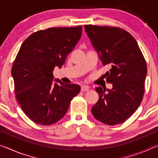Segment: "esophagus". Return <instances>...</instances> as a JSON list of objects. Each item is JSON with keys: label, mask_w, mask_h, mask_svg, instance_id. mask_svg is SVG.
Listing matches in <instances>:
<instances>
[{"label": "esophagus", "mask_w": 158, "mask_h": 158, "mask_svg": "<svg viewBox=\"0 0 158 158\" xmlns=\"http://www.w3.org/2000/svg\"><path fill=\"white\" fill-rule=\"evenodd\" d=\"M90 90V87L88 86V85H81V90L82 92L88 91V90Z\"/></svg>", "instance_id": "34e87169"}]
</instances>
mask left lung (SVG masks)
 Returning a JSON list of instances; mask_svg holds the SVG:
<instances>
[{
	"label": "left lung",
	"mask_w": 158,
	"mask_h": 158,
	"mask_svg": "<svg viewBox=\"0 0 158 158\" xmlns=\"http://www.w3.org/2000/svg\"><path fill=\"white\" fill-rule=\"evenodd\" d=\"M84 28L103 65L111 68L106 81L113 85L111 90L96 88L99 100L92 114L105 124L122 123L142 101L147 73L145 58L135 39L123 29L94 25Z\"/></svg>",
	"instance_id": "obj_1"
}]
</instances>
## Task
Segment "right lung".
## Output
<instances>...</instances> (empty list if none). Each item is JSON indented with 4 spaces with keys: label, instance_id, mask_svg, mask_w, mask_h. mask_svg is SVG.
<instances>
[{
    "label": "right lung",
    "instance_id": "obj_1",
    "mask_svg": "<svg viewBox=\"0 0 158 158\" xmlns=\"http://www.w3.org/2000/svg\"><path fill=\"white\" fill-rule=\"evenodd\" d=\"M81 33V26L50 28L35 32L21 44L11 74L16 98L34 123L49 125L58 122L81 90L80 85L64 84L59 79L53 84V71L65 63Z\"/></svg>",
    "mask_w": 158,
    "mask_h": 158
}]
</instances>
